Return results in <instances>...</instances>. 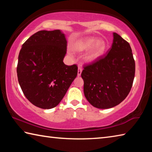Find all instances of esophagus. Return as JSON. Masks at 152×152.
I'll return each mask as SVG.
<instances>
[{"label": "esophagus", "instance_id": "esophagus-1", "mask_svg": "<svg viewBox=\"0 0 152 152\" xmlns=\"http://www.w3.org/2000/svg\"><path fill=\"white\" fill-rule=\"evenodd\" d=\"M82 71V67L78 66V76H80V75H81Z\"/></svg>", "mask_w": 152, "mask_h": 152}]
</instances>
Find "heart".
<instances>
[{
    "label": "heart",
    "mask_w": 152,
    "mask_h": 152,
    "mask_svg": "<svg viewBox=\"0 0 152 152\" xmlns=\"http://www.w3.org/2000/svg\"><path fill=\"white\" fill-rule=\"evenodd\" d=\"M91 47L86 56V60L88 61H93L103 54L106 43L103 40H97L94 37H85L79 39L74 43L72 49L77 52H82Z\"/></svg>",
    "instance_id": "1"
}]
</instances>
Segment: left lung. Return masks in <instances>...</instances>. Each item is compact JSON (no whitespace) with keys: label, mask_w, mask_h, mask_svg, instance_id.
Returning a JSON list of instances; mask_svg holds the SVG:
<instances>
[{"label":"left lung","mask_w":152,"mask_h":152,"mask_svg":"<svg viewBox=\"0 0 152 152\" xmlns=\"http://www.w3.org/2000/svg\"><path fill=\"white\" fill-rule=\"evenodd\" d=\"M135 63L127 41L113 33V42L106 55L84 65L81 76L87 101L98 109L120 104L132 89Z\"/></svg>","instance_id":"1"}]
</instances>
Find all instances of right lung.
<instances>
[{"label": "right lung", "instance_id": "1", "mask_svg": "<svg viewBox=\"0 0 152 152\" xmlns=\"http://www.w3.org/2000/svg\"><path fill=\"white\" fill-rule=\"evenodd\" d=\"M66 48L65 35L60 30L39 31L23 44L18 58V81L35 106L43 109L57 106L76 77V64L63 62Z\"/></svg>", "mask_w": 152, "mask_h": 152}]
</instances>
